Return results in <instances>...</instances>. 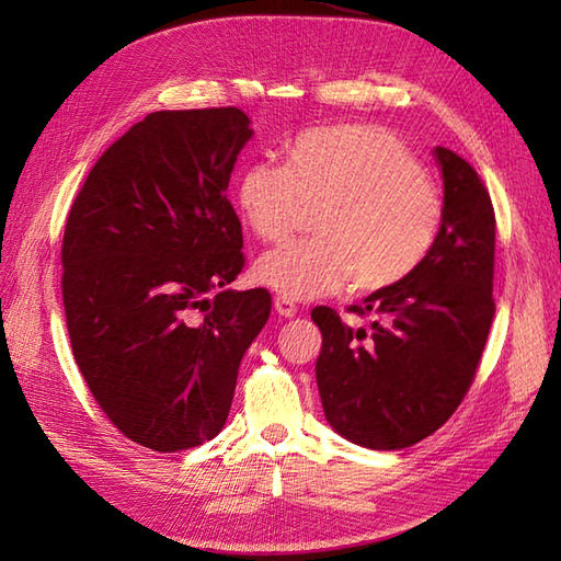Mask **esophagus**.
<instances>
[{
	"instance_id": "esophagus-1",
	"label": "esophagus",
	"mask_w": 561,
	"mask_h": 561,
	"mask_svg": "<svg viewBox=\"0 0 561 561\" xmlns=\"http://www.w3.org/2000/svg\"><path fill=\"white\" fill-rule=\"evenodd\" d=\"M274 311H277L282 318H294L299 308H296V304L291 299H284V296H277V299H274Z\"/></svg>"
}]
</instances>
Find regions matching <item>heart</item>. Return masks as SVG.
<instances>
[{
	"mask_svg": "<svg viewBox=\"0 0 561 561\" xmlns=\"http://www.w3.org/2000/svg\"><path fill=\"white\" fill-rule=\"evenodd\" d=\"M238 217L260 241H282L318 209L316 238L260 255L255 279L284 299H316L352 282L371 294L422 265L444 221V195L400 137L340 125L296 137L287 165L255 161L233 187Z\"/></svg>",
	"mask_w": 561,
	"mask_h": 561,
	"instance_id": "heart-1",
	"label": "heart"
}]
</instances>
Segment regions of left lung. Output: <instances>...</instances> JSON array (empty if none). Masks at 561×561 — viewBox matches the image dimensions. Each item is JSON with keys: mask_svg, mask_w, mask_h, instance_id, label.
Returning <instances> with one entry per match:
<instances>
[{"mask_svg": "<svg viewBox=\"0 0 561 561\" xmlns=\"http://www.w3.org/2000/svg\"><path fill=\"white\" fill-rule=\"evenodd\" d=\"M444 221L408 279L368 294L350 328L328 306L311 311L323 335L316 380L328 424L356 446L398 450L434 434L468 392L494 320V207L478 171L436 147Z\"/></svg>", "mask_w": 561, "mask_h": 561, "instance_id": "8db88e82", "label": "left lung"}]
</instances>
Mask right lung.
Masks as SVG:
<instances>
[{"instance_id": "obj_1", "label": "right lung", "mask_w": 561, "mask_h": 561, "mask_svg": "<svg viewBox=\"0 0 561 561\" xmlns=\"http://www.w3.org/2000/svg\"><path fill=\"white\" fill-rule=\"evenodd\" d=\"M250 137L238 108L151 113L105 149L69 209L71 352L108 420L151 450L221 432L270 318V291L229 287L245 257L226 190Z\"/></svg>"}]
</instances>
